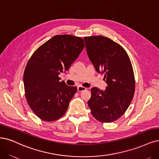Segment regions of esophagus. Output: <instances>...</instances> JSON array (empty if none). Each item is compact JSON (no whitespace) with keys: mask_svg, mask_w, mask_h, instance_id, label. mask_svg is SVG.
<instances>
[{"mask_svg":"<svg viewBox=\"0 0 159 159\" xmlns=\"http://www.w3.org/2000/svg\"><path fill=\"white\" fill-rule=\"evenodd\" d=\"M86 89H87V88H85V87H82V86L78 87V92H81V91H85Z\"/></svg>","mask_w":159,"mask_h":159,"instance_id":"obj_1","label":"esophagus"}]
</instances>
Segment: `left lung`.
Listing matches in <instances>:
<instances>
[{
  "mask_svg": "<svg viewBox=\"0 0 159 159\" xmlns=\"http://www.w3.org/2000/svg\"><path fill=\"white\" fill-rule=\"evenodd\" d=\"M87 55L98 73L104 74L105 90L91 89L87 102L91 113L101 122L115 121L126 111L135 92V78L127 52L118 43L103 36L85 37Z\"/></svg>",
  "mask_w": 159,
  "mask_h": 159,
  "instance_id": "left-lung-1",
  "label": "left lung"
}]
</instances>
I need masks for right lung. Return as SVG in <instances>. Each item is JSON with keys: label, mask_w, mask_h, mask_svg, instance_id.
<instances>
[{"label": "right lung", "mask_w": 159, "mask_h": 159, "mask_svg": "<svg viewBox=\"0 0 159 159\" xmlns=\"http://www.w3.org/2000/svg\"><path fill=\"white\" fill-rule=\"evenodd\" d=\"M85 47L81 37L55 35L38 48L27 62L24 74L25 98L37 116L54 121L66 112L77 87L60 81Z\"/></svg>", "instance_id": "add662e5"}]
</instances>
